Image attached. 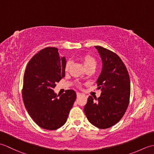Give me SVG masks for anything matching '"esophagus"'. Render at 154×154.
Segmentation results:
<instances>
[{"label": "esophagus", "instance_id": "obj_1", "mask_svg": "<svg viewBox=\"0 0 154 154\" xmlns=\"http://www.w3.org/2000/svg\"><path fill=\"white\" fill-rule=\"evenodd\" d=\"M81 95H82V94H81V93H77V97H81Z\"/></svg>", "mask_w": 154, "mask_h": 154}]
</instances>
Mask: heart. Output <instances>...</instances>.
Wrapping results in <instances>:
<instances>
[{
  "label": "heart",
  "mask_w": 154,
  "mask_h": 154,
  "mask_svg": "<svg viewBox=\"0 0 154 154\" xmlns=\"http://www.w3.org/2000/svg\"><path fill=\"white\" fill-rule=\"evenodd\" d=\"M80 60L82 61L85 67L87 69H94L97 67V61L93 56L89 54L82 55L80 57ZM71 65V61H67L65 65V71H68Z\"/></svg>",
  "instance_id": "b5f03b06"
}]
</instances>
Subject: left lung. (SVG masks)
Instances as JSON below:
<instances>
[{
	"instance_id": "8db88e82",
	"label": "left lung",
	"mask_w": 154,
	"mask_h": 154,
	"mask_svg": "<svg viewBox=\"0 0 154 154\" xmlns=\"http://www.w3.org/2000/svg\"><path fill=\"white\" fill-rule=\"evenodd\" d=\"M103 62L97 81L100 96H89L84 107L88 120L99 128L105 129L122 119L128 106L130 81L128 72L116 54L101 46H95Z\"/></svg>"
}]
</instances>
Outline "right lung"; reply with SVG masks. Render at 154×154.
<instances>
[{
    "instance_id": "1",
    "label": "right lung",
    "mask_w": 154,
    "mask_h": 154,
    "mask_svg": "<svg viewBox=\"0 0 154 154\" xmlns=\"http://www.w3.org/2000/svg\"><path fill=\"white\" fill-rule=\"evenodd\" d=\"M66 60L58 49L45 48L34 55L24 75L22 99L28 114L38 125L54 130L66 122L76 99L73 90L58 97L54 91L57 82L65 76Z\"/></svg>"
}]
</instances>
